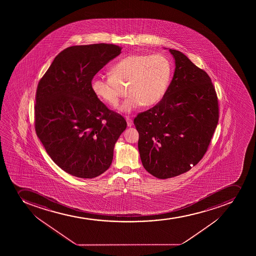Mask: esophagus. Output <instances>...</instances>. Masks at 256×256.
<instances>
[{"label":"esophagus","instance_id":"34e87169","mask_svg":"<svg viewBox=\"0 0 256 256\" xmlns=\"http://www.w3.org/2000/svg\"><path fill=\"white\" fill-rule=\"evenodd\" d=\"M126 124H128V126H132L134 125V122H132V119L126 118Z\"/></svg>","mask_w":256,"mask_h":256}]
</instances>
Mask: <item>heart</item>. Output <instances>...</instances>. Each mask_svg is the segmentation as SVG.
<instances>
[{
	"label": "heart",
	"instance_id": "obj_1",
	"mask_svg": "<svg viewBox=\"0 0 256 256\" xmlns=\"http://www.w3.org/2000/svg\"><path fill=\"white\" fill-rule=\"evenodd\" d=\"M112 76L95 75L91 82L94 95L105 104L115 106L122 95L120 85L128 84V96L118 106L130 114L140 105L152 106L164 96L172 76V64L162 54H132L111 68Z\"/></svg>",
	"mask_w": 256,
	"mask_h": 256
}]
</instances>
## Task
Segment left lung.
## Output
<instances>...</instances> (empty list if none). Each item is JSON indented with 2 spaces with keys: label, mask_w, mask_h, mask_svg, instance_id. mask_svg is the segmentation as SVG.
I'll list each match as a JSON object with an SVG mask.
<instances>
[{
  "label": "left lung",
  "mask_w": 256,
  "mask_h": 256,
  "mask_svg": "<svg viewBox=\"0 0 256 256\" xmlns=\"http://www.w3.org/2000/svg\"><path fill=\"white\" fill-rule=\"evenodd\" d=\"M162 100L134 118L140 158L152 176L182 174L202 160L218 121V98L211 79L181 52Z\"/></svg>",
  "instance_id": "left-lung-1"
}]
</instances>
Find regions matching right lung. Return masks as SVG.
Segmentation results:
<instances>
[{"label": "right lung", "instance_id": "add662e5", "mask_svg": "<svg viewBox=\"0 0 256 256\" xmlns=\"http://www.w3.org/2000/svg\"><path fill=\"white\" fill-rule=\"evenodd\" d=\"M112 44L64 49L38 84L35 128L48 154L62 170L82 178L106 171L125 119L109 110L92 91V79L121 54Z\"/></svg>", "mask_w": 256, "mask_h": 256}]
</instances>
